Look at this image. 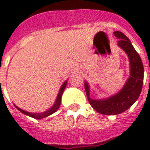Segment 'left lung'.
<instances>
[{
	"label": "left lung",
	"mask_w": 150,
	"mask_h": 150,
	"mask_svg": "<svg viewBox=\"0 0 150 150\" xmlns=\"http://www.w3.org/2000/svg\"><path fill=\"white\" fill-rule=\"evenodd\" d=\"M117 39V46L125 52L129 61L130 74L124 86L117 93L107 98L94 100L90 98V86L85 81V89L89 103L95 110L106 115H117L130 108L138 100L142 91L144 68L142 60L129 39L121 32H114Z\"/></svg>",
	"instance_id": "1"
}]
</instances>
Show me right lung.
<instances>
[{"instance_id":"right-lung-1","label":"right lung","mask_w":150,"mask_h":150,"mask_svg":"<svg viewBox=\"0 0 150 150\" xmlns=\"http://www.w3.org/2000/svg\"><path fill=\"white\" fill-rule=\"evenodd\" d=\"M68 84V79L66 80L64 82V83L61 85V88L59 89V92H58V94H57V99L55 100V102L53 104L51 107H50L49 109H47V110H45L44 112H41V113H33V112H28L26 110H24L21 109L19 108L18 107H17L16 105L14 104L16 108H17L20 112H22V114H25L27 116L29 117H31L33 118H35V119H43L44 117H47L50 116L51 114H53L54 113L58 110L59 107H60V105H61V97H62V94H63L64 91V89H65L66 86Z\"/></svg>"}]
</instances>
